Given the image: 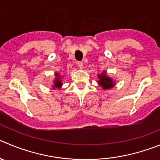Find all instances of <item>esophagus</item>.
I'll use <instances>...</instances> for the list:
<instances>
[{
    "mask_svg": "<svg viewBox=\"0 0 160 160\" xmlns=\"http://www.w3.org/2000/svg\"><path fill=\"white\" fill-rule=\"evenodd\" d=\"M77 66H78L79 68H80V69H82V68H83V62H77Z\"/></svg>",
    "mask_w": 160,
    "mask_h": 160,
    "instance_id": "esophagus-1",
    "label": "esophagus"
}]
</instances>
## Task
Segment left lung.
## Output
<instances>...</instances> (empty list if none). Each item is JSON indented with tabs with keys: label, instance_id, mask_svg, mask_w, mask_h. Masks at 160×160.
I'll use <instances>...</instances> for the list:
<instances>
[{
	"label": "left lung",
	"instance_id": "left-lung-1",
	"mask_svg": "<svg viewBox=\"0 0 160 160\" xmlns=\"http://www.w3.org/2000/svg\"><path fill=\"white\" fill-rule=\"evenodd\" d=\"M98 80L97 81L98 84L102 88L103 90H109V89L114 88L116 84V81H114L111 77L107 75V71L104 70L102 72L97 75Z\"/></svg>",
	"mask_w": 160,
	"mask_h": 160
}]
</instances>
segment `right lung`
I'll return each instance as SVG.
<instances>
[{
	"label": "right lung",
	"instance_id": "obj_1",
	"mask_svg": "<svg viewBox=\"0 0 160 160\" xmlns=\"http://www.w3.org/2000/svg\"><path fill=\"white\" fill-rule=\"evenodd\" d=\"M55 78L53 80V84H52V88L53 89H61L62 87V77L64 76H62L59 72L54 73Z\"/></svg>",
	"mask_w": 160,
	"mask_h": 160
}]
</instances>
